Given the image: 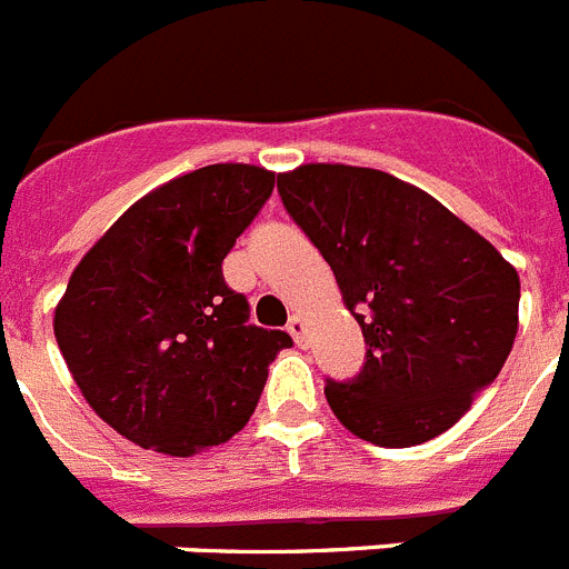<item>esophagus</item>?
<instances>
[{
	"instance_id": "1",
	"label": "esophagus",
	"mask_w": 569,
	"mask_h": 569,
	"mask_svg": "<svg viewBox=\"0 0 569 569\" xmlns=\"http://www.w3.org/2000/svg\"><path fill=\"white\" fill-rule=\"evenodd\" d=\"M288 333L293 336L296 345H299V347H308V321H305V316H301V313L290 316Z\"/></svg>"
}]
</instances>
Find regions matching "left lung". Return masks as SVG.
<instances>
[{
    "mask_svg": "<svg viewBox=\"0 0 569 569\" xmlns=\"http://www.w3.org/2000/svg\"><path fill=\"white\" fill-rule=\"evenodd\" d=\"M279 196L365 336L361 373L325 385L336 419L379 447L450 430L510 356L516 268L433 196L385 170L301 164L279 173Z\"/></svg>",
    "mask_w": 569,
    "mask_h": 569,
    "instance_id": "left-lung-1",
    "label": "left lung"
}]
</instances>
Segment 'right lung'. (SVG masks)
Listing matches in <instances>:
<instances>
[{"label":"right lung","instance_id":"right-lung-1","mask_svg":"<svg viewBox=\"0 0 569 569\" xmlns=\"http://www.w3.org/2000/svg\"><path fill=\"white\" fill-rule=\"evenodd\" d=\"M276 173L208 164L130 204L82 256L53 313L73 381L102 421L144 450L193 456L248 425L268 367L293 345L248 325L222 261Z\"/></svg>","mask_w":569,"mask_h":569}]
</instances>
